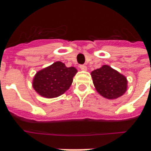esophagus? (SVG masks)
<instances>
[{"instance_id": "34e87169", "label": "esophagus", "mask_w": 151, "mask_h": 151, "mask_svg": "<svg viewBox=\"0 0 151 151\" xmlns=\"http://www.w3.org/2000/svg\"><path fill=\"white\" fill-rule=\"evenodd\" d=\"M79 67H80V69H82V71H86L87 70V67L85 65H80Z\"/></svg>"}]
</instances>
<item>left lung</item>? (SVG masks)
Instances as JSON below:
<instances>
[{
	"mask_svg": "<svg viewBox=\"0 0 151 151\" xmlns=\"http://www.w3.org/2000/svg\"><path fill=\"white\" fill-rule=\"evenodd\" d=\"M91 74L96 91L104 98L115 99L127 91L126 78L107 65L92 71Z\"/></svg>",
	"mask_w": 151,
	"mask_h": 151,
	"instance_id": "8db88e82",
	"label": "left lung"
}]
</instances>
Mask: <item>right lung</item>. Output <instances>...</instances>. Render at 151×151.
<instances>
[{"mask_svg": "<svg viewBox=\"0 0 151 151\" xmlns=\"http://www.w3.org/2000/svg\"><path fill=\"white\" fill-rule=\"evenodd\" d=\"M77 72L74 67H66L64 63L56 61L36 73L33 88L43 97L56 98L69 90Z\"/></svg>", "mask_w": 151, "mask_h": 151, "instance_id": "1", "label": "right lung"}]
</instances>
